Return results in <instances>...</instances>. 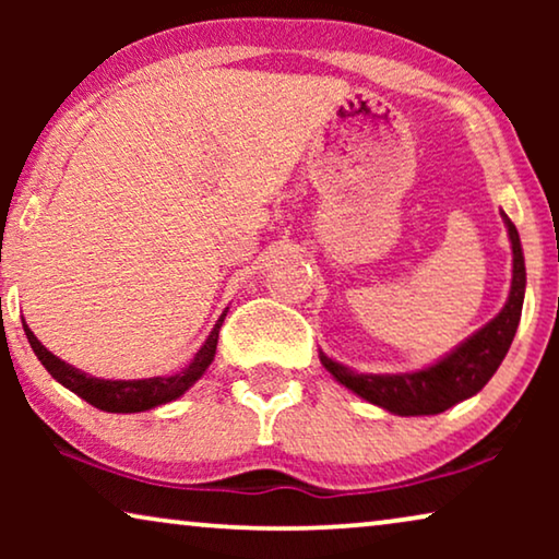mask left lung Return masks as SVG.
<instances>
[{
    "mask_svg": "<svg viewBox=\"0 0 559 559\" xmlns=\"http://www.w3.org/2000/svg\"><path fill=\"white\" fill-rule=\"evenodd\" d=\"M501 216L509 228L511 251H514V277H511L509 300L491 323L473 333L442 361L412 373H356L348 366L335 364L333 358L320 354V364L333 373L335 381L364 396L366 402L379 404V407L402 417L440 415L453 404L480 392L507 356L524 305L526 270L522 243H519L516 226L511 224V218L507 213H501Z\"/></svg>",
    "mask_w": 559,
    "mask_h": 559,
    "instance_id": "1",
    "label": "left lung"
}]
</instances>
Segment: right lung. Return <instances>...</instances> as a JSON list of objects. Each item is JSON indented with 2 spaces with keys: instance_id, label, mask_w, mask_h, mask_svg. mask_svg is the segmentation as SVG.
Segmentation results:
<instances>
[{
  "instance_id": "obj_1",
  "label": "right lung",
  "mask_w": 559,
  "mask_h": 559,
  "mask_svg": "<svg viewBox=\"0 0 559 559\" xmlns=\"http://www.w3.org/2000/svg\"><path fill=\"white\" fill-rule=\"evenodd\" d=\"M226 312L218 318L216 328H213L209 341L203 343L188 369H182L173 377H152V379H132V381H111V379H96L83 373L81 369H73L66 361H60L58 356H52L40 341L35 338V333L25 325V335L33 346L35 356L40 358V364L50 371V377L60 381L66 389H71L73 394H79L81 400L94 404L96 409L104 412H144L159 404L178 400L180 394H186L198 379L203 377V371L209 369L213 356H216L218 346V331L224 323Z\"/></svg>"
}]
</instances>
